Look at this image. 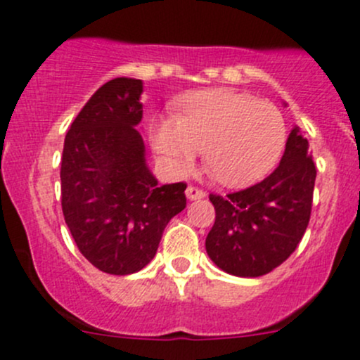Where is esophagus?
<instances>
[{"instance_id":"1","label":"esophagus","mask_w":360,"mask_h":360,"mask_svg":"<svg viewBox=\"0 0 360 360\" xmlns=\"http://www.w3.org/2000/svg\"><path fill=\"white\" fill-rule=\"evenodd\" d=\"M185 195H187V199H191V201H195V199L205 198L206 192L201 191V188L194 187V185H188L187 191H185Z\"/></svg>"}]
</instances>
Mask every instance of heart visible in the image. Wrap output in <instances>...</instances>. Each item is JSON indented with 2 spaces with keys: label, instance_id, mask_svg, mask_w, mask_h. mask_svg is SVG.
Segmentation results:
<instances>
[{
  "label": "heart",
  "instance_id": "1",
  "mask_svg": "<svg viewBox=\"0 0 360 360\" xmlns=\"http://www.w3.org/2000/svg\"><path fill=\"white\" fill-rule=\"evenodd\" d=\"M285 141V120L275 105L226 89L188 94L180 115L162 117L152 131L155 152L168 168L185 173L202 148L210 175L227 187L264 179Z\"/></svg>",
  "mask_w": 360,
  "mask_h": 360
}]
</instances>
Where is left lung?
<instances>
[{"label": "left lung", "mask_w": 360, "mask_h": 360, "mask_svg": "<svg viewBox=\"0 0 360 360\" xmlns=\"http://www.w3.org/2000/svg\"><path fill=\"white\" fill-rule=\"evenodd\" d=\"M315 179L308 140L296 126L280 166L268 179L233 194H210L215 224L206 236L208 257L222 271L241 278L278 268L308 227Z\"/></svg>", "instance_id": "obj_1"}]
</instances>
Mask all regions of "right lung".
Wrapping results in <instances>:
<instances>
[{"mask_svg":"<svg viewBox=\"0 0 360 360\" xmlns=\"http://www.w3.org/2000/svg\"><path fill=\"white\" fill-rule=\"evenodd\" d=\"M143 82L113 78L91 96L64 138L60 205L78 250L108 275L143 269L187 205V185H159L138 124Z\"/></svg>","mask_w":360,"mask_h":360,"instance_id":"1","label":"right lung"}]
</instances>
